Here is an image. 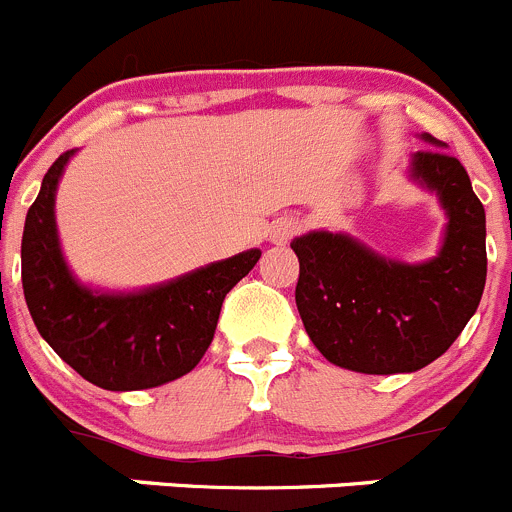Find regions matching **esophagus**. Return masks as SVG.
<instances>
[{"label":"esophagus","mask_w":512,"mask_h":512,"mask_svg":"<svg viewBox=\"0 0 512 512\" xmlns=\"http://www.w3.org/2000/svg\"><path fill=\"white\" fill-rule=\"evenodd\" d=\"M298 229L300 224L295 222V219H280V222L270 229V240L275 242V245H288L295 234H298Z\"/></svg>","instance_id":"esophagus-1"}]
</instances>
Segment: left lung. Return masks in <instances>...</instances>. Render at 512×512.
<instances>
[{"label": "left lung", "instance_id": "1", "mask_svg": "<svg viewBox=\"0 0 512 512\" xmlns=\"http://www.w3.org/2000/svg\"><path fill=\"white\" fill-rule=\"evenodd\" d=\"M422 138L442 146L429 133ZM409 174L434 191L447 212L442 250L432 260H389L341 232H308L290 242L300 260L295 303L305 331L341 369H424L455 343L480 305L485 209L465 166L444 148H424L412 156Z\"/></svg>", "mask_w": 512, "mask_h": 512}]
</instances>
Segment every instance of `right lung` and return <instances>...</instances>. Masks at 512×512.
<instances>
[{"instance_id":"1","label":"right lung","mask_w":512,"mask_h":512,"mask_svg":"<svg viewBox=\"0 0 512 512\" xmlns=\"http://www.w3.org/2000/svg\"><path fill=\"white\" fill-rule=\"evenodd\" d=\"M73 154L47 169L25 219L22 288L32 321L52 351L100 389H154L179 379L202 361L224 295L262 252H240L138 293L85 288L62 257L55 224L57 181Z\"/></svg>"}]
</instances>
